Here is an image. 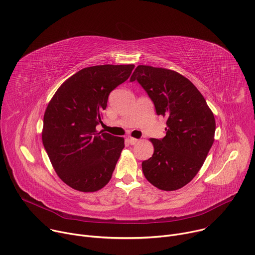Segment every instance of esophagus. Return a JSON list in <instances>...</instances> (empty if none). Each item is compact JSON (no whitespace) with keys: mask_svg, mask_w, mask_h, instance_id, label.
<instances>
[{"mask_svg":"<svg viewBox=\"0 0 255 255\" xmlns=\"http://www.w3.org/2000/svg\"><path fill=\"white\" fill-rule=\"evenodd\" d=\"M128 142H129L130 145H135L136 143H138L137 138H134V137H131V136H128Z\"/></svg>","mask_w":255,"mask_h":255,"instance_id":"esophagus-1","label":"esophagus"}]
</instances>
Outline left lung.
Returning a JSON list of instances; mask_svg holds the SVG:
<instances>
[{"instance_id": "1", "label": "left lung", "mask_w": 255, "mask_h": 255, "mask_svg": "<svg viewBox=\"0 0 255 255\" xmlns=\"http://www.w3.org/2000/svg\"><path fill=\"white\" fill-rule=\"evenodd\" d=\"M154 102L158 116L166 118V135L150 138L153 156L142 163L147 180L155 187L172 191L200 171L215 139L213 111L194 85L179 73L139 65L130 77Z\"/></svg>"}]
</instances>
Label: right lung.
<instances>
[{"label":"right lung","mask_w":255,"mask_h":255,"mask_svg":"<svg viewBox=\"0 0 255 255\" xmlns=\"http://www.w3.org/2000/svg\"><path fill=\"white\" fill-rule=\"evenodd\" d=\"M134 65L84 68L67 79L43 117L42 143L58 176L70 187L94 192L110 180L125 138L97 131L109 93L128 79Z\"/></svg>","instance_id":"right-lung-1"}]
</instances>
